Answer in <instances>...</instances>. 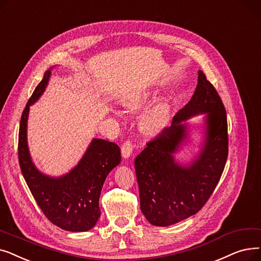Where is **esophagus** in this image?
<instances>
[{
	"label": "esophagus",
	"instance_id": "esophagus-1",
	"mask_svg": "<svg viewBox=\"0 0 261 261\" xmlns=\"http://www.w3.org/2000/svg\"><path fill=\"white\" fill-rule=\"evenodd\" d=\"M133 148H134V145L132 143V141L127 140L124 142L121 146V153H122V156L124 158H128L132 156V153H133Z\"/></svg>",
	"mask_w": 261,
	"mask_h": 261
}]
</instances>
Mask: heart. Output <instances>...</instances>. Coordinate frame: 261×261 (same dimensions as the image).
I'll use <instances>...</instances> for the list:
<instances>
[{
	"mask_svg": "<svg viewBox=\"0 0 261 261\" xmlns=\"http://www.w3.org/2000/svg\"><path fill=\"white\" fill-rule=\"evenodd\" d=\"M146 95H142L140 97L135 98L128 105L133 108L140 107L146 100ZM168 123V109L165 105H157L153 107L151 110L142 118V127L143 129L150 135H157L163 130Z\"/></svg>",
	"mask_w": 261,
	"mask_h": 261,
	"instance_id": "1",
	"label": "heart"
}]
</instances>
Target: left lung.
Returning <instances> with one entry per match:
<instances>
[{
  "instance_id": "8db88e82",
  "label": "left lung",
  "mask_w": 261,
  "mask_h": 261,
  "mask_svg": "<svg viewBox=\"0 0 261 261\" xmlns=\"http://www.w3.org/2000/svg\"><path fill=\"white\" fill-rule=\"evenodd\" d=\"M202 113L207 114L204 144L193 163L182 166L174 158L188 139V126L181 122ZM146 145L135 159L140 208L146 220L155 226H169L200 212L215 191L228 155L225 107L203 71H198L188 104L170 127Z\"/></svg>"
}]
</instances>
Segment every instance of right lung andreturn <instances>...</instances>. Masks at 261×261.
<instances>
[{
	"instance_id": "1",
	"label": "right lung",
	"mask_w": 261,
	"mask_h": 261,
	"mask_svg": "<svg viewBox=\"0 0 261 261\" xmlns=\"http://www.w3.org/2000/svg\"><path fill=\"white\" fill-rule=\"evenodd\" d=\"M52 68L44 73L24 108L19 128L18 154L24 179L44 216L54 225L68 231L91 229L101 216L100 200L109 172L121 163L118 144L93 138L80 163L67 174L52 177L43 174L33 163L28 145L30 106L44 92Z\"/></svg>"
}]
</instances>
